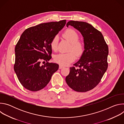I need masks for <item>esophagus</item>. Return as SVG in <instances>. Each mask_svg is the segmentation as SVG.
<instances>
[{"mask_svg": "<svg viewBox=\"0 0 124 124\" xmlns=\"http://www.w3.org/2000/svg\"><path fill=\"white\" fill-rule=\"evenodd\" d=\"M64 68V67L63 66H62V65H60L59 66V69H62V68Z\"/></svg>", "mask_w": 124, "mask_h": 124, "instance_id": "34e87169", "label": "esophagus"}]
</instances>
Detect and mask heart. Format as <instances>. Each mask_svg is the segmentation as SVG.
<instances>
[{"mask_svg": "<svg viewBox=\"0 0 124 124\" xmlns=\"http://www.w3.org/2000/svg\"><path fill=\"white\" fill-rule=\"evenodd\" d=\"M64 37L72 44L71 50L76 52L78 56H80L83 54L84 46L83 43L78 41L79 36L78 33L73 29H69L63 33ZM58 43V37L56 36L52 39L50 42V47L52 49L56 50L57 48ZM76 54L74 51L68 53H60L54 57L55 62L61 65L67 66L73 62L76 58Z\"/></svg>", "mask_w": 124, "mask_h": 124, "instance_id": "b5f03b06", "label": "heart"}]
</instances>
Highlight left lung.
Masks as SVG:
<instances>
[{
    "mask_svg": "<svg viewBox=\"0 0 124 124\" xmlns=\"http://www.w3.org/2000/svg\"><path fill=\"white\" fill-rule=\"evenodd\" d=\"M69 25L78 30L83 37L84 50L80 59L66 78L68 86L74 90L85 92L92 90L100 82L107 71L108 47L101 33L89 23L70 21Z\"/></svg>",
    "mask_w": 124,
    "mask_h": 124,
    "instance_id": "1",
    "label": "left lung"
}]
</instances>
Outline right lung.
Instances as JSON below:
<instances>
[{
  "label": "right lung",
  "instance_id": "add662e5",
  "mask_svg": "<svg viewBox=\"0 0 124 124\" xmlns=\"http://www.w3.org/2000/svg\"><path fill=\"white\" fill-rule=\"evenodd\" d=\"M66 20L43 23L26 29L15 49L14 70L22 85L31 91L40 90L48 83L58 64L48 63L51 40L65 25ZM41 61L47 62L41 65ZM45 62V61H44Z\"/></svg>",
  "mask_w": 124,
  "mask_h": 124
}]
</instances>
